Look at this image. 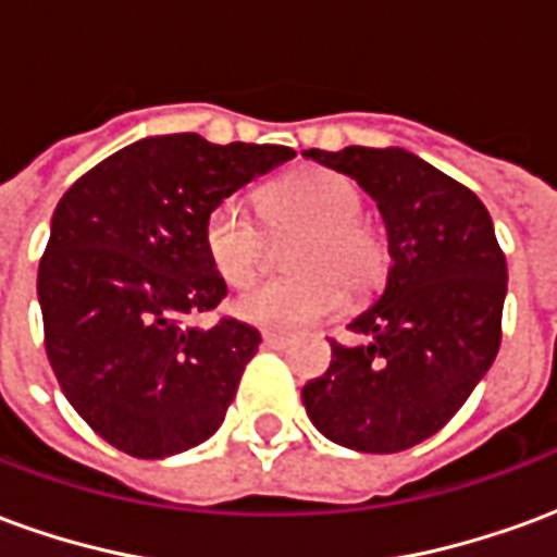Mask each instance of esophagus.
<instances>
[{
  "mask_svg": "<svg viewBox=\"0 0 557 557\" xmlns=\"http://www.w3.org/2000/svg\"><path fill=\"white\" fill-rule=\"evenodd\" d=\"M262 346H268V349H286L289 339L280 337V334H262Z\"/></svg>",
  "mask_w": 557,
  "mask_h": 557,
  "instance_id": "34e87169",
  "label": "esophagus"
}]
</instances>
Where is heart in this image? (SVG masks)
<instances>
[{
    "instance_id": "obj_1",
    "label": "heart",
    "mask_w": 557,
    "mask_h": 557,
    "mask_svg": "<svg viewBox=\"0 0 557 557\" xmlns=\"http://www.w3.org/2000/svg\"><path fill=\"white\" fill-rule=\"evenodd\" d=\"M259 214L271 232L301 230L286 265L292 277L262 280L232 301V313L277 334L337 313L339 292L361 295L385 274V244L361 220L363 199L351 178L334 170H301L256 194ZM202 247L214 274L244 286L265 262V232L235 199H223L202 220Z\"/></svg>"
}]
</instances>
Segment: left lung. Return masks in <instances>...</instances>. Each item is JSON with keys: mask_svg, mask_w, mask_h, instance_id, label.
I'll return each instance as SVG.
<instances>
[{"mask_svg": "<svg viewBox=\"0 0 557 557\" xmlns=\"http://www.w3.org/2000/svg\"><path fill=\"white\" fill-rule=\"evenodd\" d=\"M304 158L361 184L391 253L382 295L349 322L361 343H331L304 409L334 444L397 454L442 430L495 361L507 262L486 206L406 148H310Z\"/></svg>", "mask_w": 557, "mask_h": 557, "instance_id": "obj_1", "label": "left lung"}]
</instances>
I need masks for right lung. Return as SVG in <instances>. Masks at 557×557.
I'll use <instances>...</instances> for the list:
<instances>
[{
  "instance_id": "add662e5",
  "label": "right lung",
  "mask_w": 557,
  "mask_h": 557,
  "mask_svg": "<svg viewBox=\"0 0 557 557\" xmlns=\"http://www.w3.org/2000/svg\"><path fill=\"white\" fill-rule=\"evenodd\" d=\"M292 158L286 146L163 134L110 154L59 199L38 268L47 358L103 442L163 459L218 432L262 337L238 319L190 325L226 295L202 220Z\"/></svg>"
}]
</instances>
